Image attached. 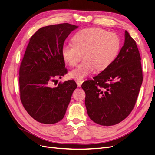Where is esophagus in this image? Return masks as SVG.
Here are the masks:
<instances>
[{
	"instance_id": "esophagus-1",
	"label": "esophagus",
	"mask_w": 155,
	"mask_h": 155,
	"mask_svg": "<svg viewBox=\"0 0 155 155\" xmlns=\"http://www.w3.org/2000/svg\"><path fill=\"white\" fill-rule=\"evenodd\" d=\"M84 80L82 79H77L76 80V83H77V85L78 87H81V84L83 83Z\"/></svg>"
}]
</instances>
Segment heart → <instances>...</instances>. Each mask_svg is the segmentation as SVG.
Returning a JSON list of instances; mask_svg holds the SVG:
<instances>
[{"mask_svg": "<svg viewBox=\"0 0 155 155\" xmlns=\"http://www.w3.org/2000/svg\"><path fill=\"white\" fill-rule=\"evenodd\" d=\"M73 44H65L62 48L63 58L70 66L78 64L84 56L85 60L70 72L73 78L82 79L96 68L103 70L114 61L118 55L121 41L115 33L100 28H90L77 32Z\"/></svg>", "mask_w": 155, "mask_h": 155, "instance_id": "obj_1", "label": "heart"}]
</instances>
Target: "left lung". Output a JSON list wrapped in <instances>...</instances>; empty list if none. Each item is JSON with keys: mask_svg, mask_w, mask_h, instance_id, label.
Wrapping results in <instances>:
<instances>
[{"mask_svg": "<svg viewBox=\"0 0 155 155\" xmlns=\"http://www.w3.org/2000/svg\"><path fill=\"white\" fill-rule=\"evenodd\" d=\"M140 60L137 43L125 30L124 46L114 61L81 85L87 113L94 122L114 125L129 115L143 81Z\"/></svg>", "mask_w": 155, "mask_h": 155, "instance_id": "8db88e82", "label": "left lung"}]
</instances>
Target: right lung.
Returning a JSON list of instances; mask_svg holds the SVG:
<instances>
[{
    "label": "right lung",
    "instance_id": "1",
    "mask_svg": "<svg viewBox=\"0 0 155 155\" xmlns=\"http://www.w3.org/2000/svg\"><path fill=\"white\" fill-rule=\"evenodd\" d=\"M78 26L63 23L41 28L31 36L19 69L20 97L23 107L40 123L54 124L64 116L77 85L68 80L53 82L67 72L62 48Z\"/></svg>",
    "mask_w": 155,
    "mask_h": 155
}]
</instances>
